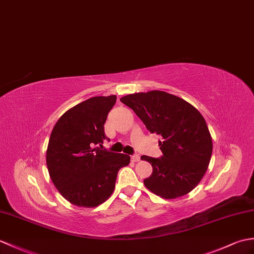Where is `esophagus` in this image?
Here are the masks:
<instances>
[{
	"instance_id": "1",
	"label": "esophagus",
	"mask_w": 254,
	"mask_h": 254,
	"mask_svg": "<svg viewBox=\"0 0 254 254\" xmlns=\"http://www.w3.org/2000/svg\"><path fill=\"white\" fill-rule=\"evenodd\" d=\"M131 160H132L133 162H138V161L140 160V158H139V156L135 155V156H132V157H131Z\"/></svg>"
}]
</instances>
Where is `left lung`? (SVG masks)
<instances>
[{"label": "left lung", "instance_id": "8db88e82", "mask_svg": "<svg viewBox=\"0 0 254 254\" xmlns=\"http://www.w3.org/2000/svg\"><path fill=\"white\" fill-rule=\"evenodd\" d=\"M144 122L150 133L161 135L163 156H141L152 173L144 184L164 199L185 196L207 172L211 160L212 137L204 118L190 103L163 91L128 94L120 98Z\"/></svg>", "mask_w": 254, "mask_h": 254}]
</instances>
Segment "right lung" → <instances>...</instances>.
I'll list each match as a JSON object with an SVG mask.
<instances>
[{
  "label": "right lung",
  "mask_w": 254,
  "mask_h": 254,
  "mask_svg": "<svg viewBox=\"0 0 254 254\" xmlns=\"http://www.w3.org/2000/svg\"><path fill=\"white\" fill-rule=\"evenodd\" d=\"M117 96L88 98L64 113L53 127L46 150V166L53 184L70 203L95 208L116 187L119 170L131 158L100 150L107 139L104 125Z\"/></svg>",
  "instance_id": "1"
}]
</instances>
